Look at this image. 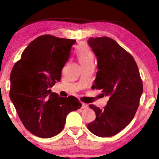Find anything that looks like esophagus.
Masks as SVG:
<instances>
[{
  "mask_svg": "<svg viewBox=\"0 0 159 159\" xmlns=\"http://www.w3.org/2000/svg\"><path fill=\"white\" fill-rule=\"evenodd\" d=\"M88 104H86L85 103H82V107H81L82 109H86L88 108Z\"/></svg>",
  "mask_w": 159,
  "mask_h": 159,
  "instance_id": "obj_1",
  "label": "esophagus"
}]
</instances>
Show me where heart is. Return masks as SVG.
<instances>
[{"mask_svg":"<svg viewBox=\"0 0 159 159\" xmlns=\"http://www.w3.org/2000/svg\"><path fill=\"white\" fill-rule=\"evenodd\" d=\"M77 57L82 66L93 64L95 60L93 51L86 43H82L79 45L77 51Z\"/></svg>","mask_w":159,"mask_h":159,"instance_id":"1","label":"heart"}]
</instances>
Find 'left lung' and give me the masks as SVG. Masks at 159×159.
<instances>
[{
	"label": "left lung",
	"mask_w": 159,
	"mask_h": 159,
	"mask_svg": "<svg viewBox=\"0 0 159 159\" xmlns=\"http://www.w3.org/2000/svg\"><path fill=\"white\" fill-rule=\"evenodd\" d=\"M88 44L98 58V69L93 89L102 90L108 96L104 109L93 104L95 120L87 125L91 133L101 138L118 134L134 118L143 92L138 65L130 53L109 37L90 38Z\"/></svg>",
	"instance_id": "left-lung-1"
}]
</instances>
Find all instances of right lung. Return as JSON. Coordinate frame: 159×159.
<instances>
[{"label": "right lung", "mask_w": 159, "mask_h": 159, "mask_svg": "<svg viewBox=\"0 0 159 159\" xmlns=\"http://www.w3.org/2000/svg\"><path fill=\"white\" fill-rule=\"evenodd\" d=\"M76 42L43 35L29 43L12 68L10 99L26 130L39 138L57 135L69 113L81 107L76 97L62 98L50 90L60 80Z\"/></svg>", "instance_id": "add662e5"}]
</instances>
